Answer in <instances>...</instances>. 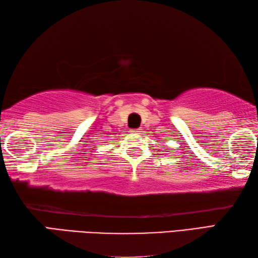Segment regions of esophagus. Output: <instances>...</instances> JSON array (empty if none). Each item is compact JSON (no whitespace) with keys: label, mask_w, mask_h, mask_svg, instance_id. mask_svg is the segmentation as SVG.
I'll list each match as a JSON object with an SVG mask.
<instances>
[{"label":"esophagus","mask_w":258,"mask_h":258,"mask_svg":"<svg viewBox=\"0 0 258 258\" xmlns=\"http://www.w3.org/2000/svg\"><path fill=\"white\" fill-rule=\"evenodd\" d=\"M131 132L135 133V134H141V132H143V128H135V130H131Z\"/></svg>","instance_id":"1"}]
</instances>
